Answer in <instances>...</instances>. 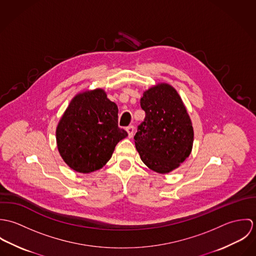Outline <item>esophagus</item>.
I'll return each mask as SVG.
<instances>
[{"label": "esophagus", "instance_id": "1", "mask_svg": "<svg viewBox=\"0 0 256 256\" xmlns=\"http://www.w3.org/2000/svg\"><path fill=\"white\" fill-rule=\"evenodd\" d=\"M126 131L128 132V136H129V138H131V137H133V135H134L135 127H134L133 125H130V126H128V127L126 128Z\"/></svg>", "mask_w": 256, "mask_h": 256}]
</instances>
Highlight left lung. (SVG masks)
<instances>
[{"mask_svg": "<svg viewBox=\"0 0 256 256\" xmlns=\"http://www.w3.org/2000/svg\"><path fill=\"white\" fill-rule=\"evenodd\" d=\"M146 116L134 140L143 162L152 170L168 174L191 152L193 128L182 100L166 84L150 88L140 102Z\"/></svg>", "mask_w": 256, "mask_h": 256, "instance_id": "obj_1", "label": "left lung"}]
</instances>
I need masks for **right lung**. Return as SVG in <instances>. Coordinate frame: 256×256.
<instances>
[{"mask_svg":"<svg viewBox=\"0 0 256 256\" xmlns=\"http://www.w3.org/2000/svg\"><path fill=\"white\" fill-rule=\"evenodd\" d=\"M127 136L118 127L117 106L102 90L74 96L56 130L57 146L64 162L82 174L102 168L117 143Z\"/></svg>","mask_w":256,"mask_h":256,"instance_id":"obj_1","label":"right lung"}]
</instances>
